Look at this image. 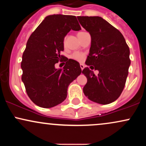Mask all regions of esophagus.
<instances>
[{"label": "esophagus", "instance_id": "obj_1", "mask_svg": "<svg viewBox=\"0 0 146 146\" xmlns=\"http://www.w3.org/2000/svg\"><path fill=\"white\" fill-rule=\"evenodd\" d=\"M84 67H85V66L84 64H80V68H81L82 70H83L84 68Z\"/></svg>", "mask_w": 146, "mask_h": 146}]
</instances>
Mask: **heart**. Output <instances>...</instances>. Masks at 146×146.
<instances>
[{"instance_id":"b5f03b06","label":"heart","mask_w":146,"mask_h":146,"mask_svg":"<svg viewBox=\"0 0 146 146\" xmlns=\"http://www.w3.org/2000/svg\"><path fill=\"white\" fill-rule=\"evenodd\" d=\"M80 33H82V32H80ZM64 43L65 42H64ZM71 58L75 60H78V61L81 62L84 59V56L82 53H79V52H75V53H74L73 55H72Z\"/></svg>"}]
</instances>
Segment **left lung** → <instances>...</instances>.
<instances>
[{
    "mask_svg": "<svg viewBox=\"0 0 146 146\" xmlns=\"http://www.w3.org/2000/svg\"><path fill=\"white\" fill-rule=\"evenodd\" d=\"M78 19L91 37L85 63L99 71L96 76L88 67L84 68L87 83L83 92L91 101L110 104L120 96L125 86L130 65V49L121 32L102 17L78 16Z\"/></svg>",
    "mask_w": 146,
    "mask_h": 146,
    "instance_id": "obj_1",
    "label": "left lung"
}]
</instances>
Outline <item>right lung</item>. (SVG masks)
<instances>
[{
	"instance_id": "right-lung-1",
	"label": "right lung",
	"mask_w": 146,
	"mask_h": 146,
	"mask_svg": "<svg viewBox=\"0 0 146 146\" xmlns=\"http://www.w3.org/2000/svg\"><path fill=\"white\" fill-rule=\"evenodd\" d=\"M71 29H81L75 16L49 15L28 40L21 62L22 81L29 98L38 106L51 108L64 101L69 84L81 74L78 62L60 56L64 37ZM59 61L66 64L58 70L54 64Z\"/></svg>"
}]
</instances>
